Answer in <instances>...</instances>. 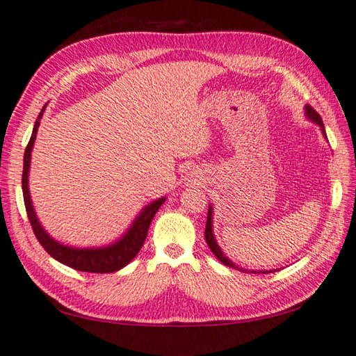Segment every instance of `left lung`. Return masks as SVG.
Returning <instances> with one entry per match:
<instances>
[{"instance_id": "1", "label": "left lung", "mask_w": 356, "mask_h": 356, "mask_svg": "<svg viewBox=\"0 0 356 356\" xmlns=\"http://www.w3.org/2000/svg\"><path fill=\"white\" fill-rule=\"evenodd\" d=\"M304 113H306L307 120H310L312 122H315V124L320 126L321 132H323V136L325 138V140H327V135H325L323 120H321L320 115H318V112L315 111V108H312L309 104H306V106H304ZM212 218H213V207L210 206V207H209V212H207V222H206V232H204L206 243H207V245L210 248V250L213 252V255H215L216 258H218L224 266L232 267V269H236V270H239V272H250V273H270V272H277V270H258V272H257V270H245V269H243V267L235 266L234 261L229 259L226 255H224V252L221 250L218 243H216L215 235H213V221H212Z\"/></svg>"}]
</instances>
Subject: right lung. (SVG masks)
Returning <instances> with one entry per match:
<instances>
[{
    "instance_id": "add662e5",
    "label": "right lung",
    "mask_w": 356,
    "mask_h": 356,
    "mask_svg": "<svg viewBox=\"0 0 356 356\" xmlns=\"http://www.w3.org/2000/svg\"><path fill=\"white\" fill-rule=\"evenodd\" d=\"M46 111V106L41 108L38 118L35 121V126L32 130L31 141H29L26 152H24V165H23V197H24V206L29 216V221L32 224L33 234L38 239L40 244L44 248V250L50 257L60 261L61 264H66L72 269L81 270V272H90V273H112L117 272L122 267H126L130 261H132L136 253L141 250L144 241H146L149 226L152 220H154L158 209L163 206L165 198H158L152 201L150 204L144 207L140 213H138L134 222L126 230L117 241L101 245V248H74V245H66L60 241H56L50 236L44 227L41 226L38 216L35 213V209L31 200V192H29V169H31V158H32V149L38 132L40 121L42 118V113Z\"/></svg>"
}]
</instances>
